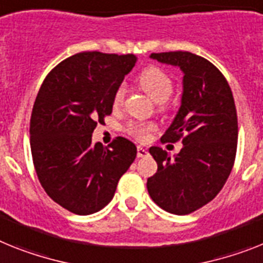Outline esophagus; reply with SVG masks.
Returning <instances> with one entry per match:
<instances>
[{"mask_svg": "<svg viewBox=\"0 0 263 263\" xmlns=\"http://www.w3.org/2000/svg\"><path fill=\"white\" fill-rule=\"evenodd\" d=\"M148 155V151L143 147H138V158H145Z\"/></svg>", "mask_w": 263, "mask_h": 263, "instance_id": "1", "label": "esophagus"}]
</instances>
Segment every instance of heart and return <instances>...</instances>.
<instances>
[{
  "label": "heart",
  "mask_w": 263,
  "mask_h": 263,
  "mask_svg": "<svg viewBox=\"0 0 263 263\" xmlns=\"http://www.w3.org/2000/svg\"><path fill=\"white\" fill-rule=\"evenodd\" d=\"M139 83L143 89L147 92L149 98L154 99L158 103H163L173 93V80L164 70L158 67H149L144 69L139 76ZM125 95L124 85H119L114 93V105L119 107L123 103ZM155 129V125L151 123H132L127 127L129 135L136 138L138 140H147L152 131Z\"/></svg>",
  "instance_id": "1"
}]
</instances>
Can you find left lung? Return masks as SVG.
Masks as SVG:
<instances>
[{
    "instance_id": "left-lung-1",
    "label": "left lung",
    "mask_w": 263,
    "mask_h": 263,
    "mask_svg": "<svg viewBox=\"0 0 263 263\" xmlns=\"http://www.w3.org/2000/svg\"><path fill=\"white\" fill-rule=\"evenodd\" d=\"M151 59L179 67L182 105L162 143L182 140L174 158L160 147L149 154L158 171L147 180L152 200L167 213L186 215L217 196L233 170L238 143V119L230 85L219 69L191 52L151 53Z\"/></svg>"
}]
</instances>
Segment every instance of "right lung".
Wrapping results in <instances>:
<instances>
[{
  "mask_svg": "<svg viewBox=\"0 0 263 263\" xmlns=\"http://www.w3.org/2000/svg\"><path fill=\"white\" fill-rule=\"evenodd\" d=\"M135 63L134 54L77 53L50 70L37 93L29 128L33 164L45 193L70 213L89 215L107 206L135 160L136 145L121 136L108 147L92 144Z\"/></svg>",
  "mask_w": 263,
  "mask_h": 263,
  "instance_id": "add662e5",
  "label": "right lung"
}]
</instances>
